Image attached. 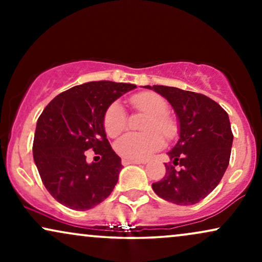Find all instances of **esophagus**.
<instances>
[{
  "mask_svg": "<svg viewBox=\"0 0 262 262\" xmlns=\"http://www.w3.org/2000/svg\"><path fill=\"white\" fill-rule=\"evenodd\" d=\"M122 164L124 165H130V164H141V161H135V160H129V159H125V158H123L122 159Z\"/></svg>",
  "mask_w": 262,
  "mask_h": 262,
  "instance_id": "obj_1",
  "label": "esophagus"
}]
</instances>
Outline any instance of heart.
Here are the masks:
<instances>
[{"instance_id": "1", "label": "heart", "mask_w": 262, "mask_h": 262, "mask_svg": "<svg viewBox=\"0 0 262 262\" xmlns=\"http://www.w3.org/2000/svg\"><path fill=\"white\" fill-rule=\"evenodd\" d=\"M135 111L148 114L143 124L145 133H129L116 143V150L123 158L141 161L149 158L164 145V139L171 140L176 137L177 123L167 114L169 104L166 100L155 92H141L130 98ZM128 124L127 113L118 102L111 103L104 112L103 128L107 135L117 137L125 130ZM162 135L160 136V134Z\"/></svg>"}]
</instances>
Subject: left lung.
<instances>
[{
  "instance_id": "obj_1",
  "label": "left lung",
  "mask_w": 262,
  "mask_h": 262,
  "mask_svg": "<svg viewBox=\"0 0 262 262\" xmlns=\"http://www.w3.org/2000/svg\"><path fill=\"white\" fill-rule=\"evenodd\" d=\"M145 87L170 102L180 122V139L167 152L171 161L165 164L166 173L151 187L171 203H198L217 187L229 165L233 132L228 113L202 93L161 85Z\"/></svg>"
}]
</instances>
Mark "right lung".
<instances>
[{
    "instance_id": "right-lung-1",
    "label": "right lung",
    "mask_w": 262,
    "mask_h": 262,
    "mask_svg": "<svg viewBox=\"0 0 262 262\" xmlns=\"http://www.w3.org/2000/svg\"><path fill=\"white\" fill-rule=\"evenodd\" d=\"M135 87L113 81L75 86L56 96L39 116L33 158L45 188L59 203L87 210L112 193L122 164L106 138L103 116L112 102ZM87 149L101 160L87 164Z\"/></svg>"
}]
</instances>
